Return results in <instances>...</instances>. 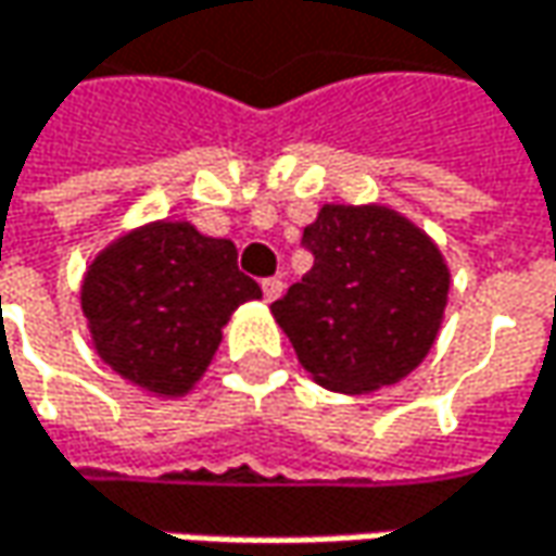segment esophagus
I'll list each match as a JSON object with an SVG mask.
<instances>
[{
  "instance_id": "1",
  "label": "esophagus",
  "mask_w": 556,
  "mask_h": 556,
  "mask_svg": "<svg viewBox=\"0 0 556 556\" xmlns=\"http://www.w3.org/2000/svg\"><path fill=\"white\" fill-rule=\"evenodd\" d=\"M261 289H264V299H267V302H274V299H279V295H282V279L267 277L264 282H261Z\"/></svg>"
}]
</instances>
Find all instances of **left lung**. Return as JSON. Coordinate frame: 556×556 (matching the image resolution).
I'll list each match as a JSON object with an SVG mask.
<instances>
[{"mask_svg": "<svg viewBox=\"0 0 556 556\" xmlns=\"http://www.w3.org/2000/svg\"><path fill=\"white\" fill-rule=\"evenodd\" d=\"M315 264L270 305L312 379L366 394L414 372L442 325L448 267L388 206H321L302 235Z\"/></svg>", "mask_w": 556, "mask_h": 556, "instance_id": "left-lung-1", "label": "left lung"}]
</instances>
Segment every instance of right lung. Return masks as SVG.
Returning a JSON list of instances; mask_svg holds the SVG:
<instances>
[{
	"instance_id": "1",
	"label": "right lung",
	"mask_w": 556,
	"mask_h": 556,
	"mask_svg": "<svg viewBox=\"0 0 556 556\" xmlns=\"http://www.w3.org/2000/svg\"><path fill=\"white\" fill-rule=\"evenodd\" d=\"M251 299H261V286L238 270L235 244L190 223H149L117 238L81 282L98 356L159 397L197 384L231 312Z\"/></svg>"
}]
</instances>
